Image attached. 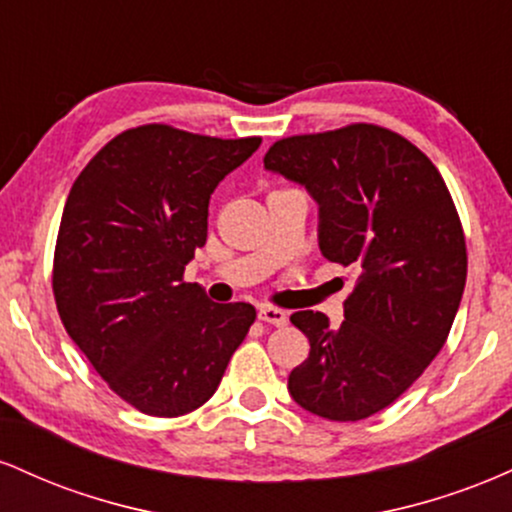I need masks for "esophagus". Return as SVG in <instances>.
Instances as JSON below:
<instances>
[{"mask_svg": "<svg viewBox=\"0 0 512 512\" xmlns=\"http://www.w3.org/2000/svg\"><path fill=\"white\" fill-rule=\"evenodd\" d=\"M257 317H260L262 322H267V325H274V327H284L286 322H289V315H286L284 310L272 308V305H262V308L257 310Z\"/></svg>", "mask_w": 512, "mask_h": 512, "instance_id": "34e87169", "label": "esophagus"}]
</instances>
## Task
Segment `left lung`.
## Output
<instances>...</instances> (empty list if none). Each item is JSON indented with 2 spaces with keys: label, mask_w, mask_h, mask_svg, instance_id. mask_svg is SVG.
Segmentation results:
<instances>
[{
  "label": "left lung",
  "mask_w": 512,
  "mask_h": 512,
  "mask_svg": "<svg viewBox=\"0 0 512 512\" xmlns=\"http://www.w3.org/2000/svg\"><path fill=\"white\" fill-rule=\"evenodd\" d=\"M264 168L317 204V243L358 269L344 322L298 310L310 354L289 375L293 402L330 421L390 407L443 349L467 281V248L438 168L385 127L279 139Z\"/></svg>",
  "instance_id": "8db88e82"
}]
</instances>
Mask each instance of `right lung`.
<instances>
[{
    "label": "right lung",
    "instance_id": "add662e5",
    "mask_svg": "<svg viewBox=\"0 0 512 512\" xmlns=\"http://www.w3.org/2000/svg\"><path fill=\"white\" fill-rule=\"evenodd\" d=\"M260 142L144 125L74 180L52 269L57 310L110 390L144 414L202 407L255 322L250 303L209 301L182 272L207 243L211 192Z\"/></svg>",
    "mask_w": 512,
    "mask_h": 512
}]
</instances>
